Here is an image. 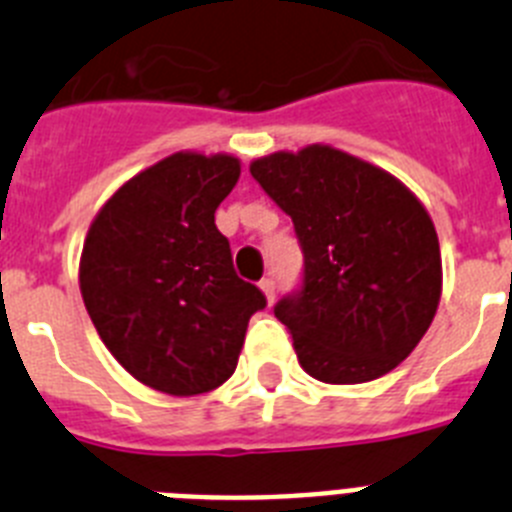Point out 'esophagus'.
<instances>
[{
    "mask_svg": "<svg viewBox=\"0 0 512 512\" xmlns=\"http://www.w3.org/2000/svg\"><path fill=\"white\" fill-rule=\"evenodd\" d=\"M259 287H261V292L266 295V300L274 302V297H277V284H274V279H261Z\"/></svg>",
    "mask_w": 512,
    "mask_h": 512,
    "instance_id": "34e87169",
    "label": "esophagus"
}]
</instances>
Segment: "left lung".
<instances>
[{
    "label": "left lung",
    "mask_w": 512,
    "mask_h": 512,
    "mask_svg": "<svg viewBox=\"0 0 512 512\" xmlns=\"http://www.w3.org/2000/svg\"><path fill=\"white\" fill-rule=\"evenodd\" d=\"M251 176L295 223L302 287L274 315L328 384L372 382L410 356L441 300L431 215L402 182L330 146L256 158Z\"/></svg>",
    "instance_id": "1"
}]
</instances>
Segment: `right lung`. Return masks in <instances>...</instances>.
I'll return each instance as SVG.
<instances>
[{
  "label": "right lung",
  "mask_w": 512,
  "mask_h": 512,
  "mask_svg": "<svg viewBox=\"0 0 512 512\" xmlns=\"http://www.w3.org/2000/svg\"><path fill=\"white\" fill-rule=\"evenodd\" d=\"M238 176L228 153H174L122 184L89 225L79 264L89 318L110 354L166 395L220 387L266 307L215 225Z\"/></svg>",
  "instance_id": "right-lung-1"
}]
</instances>
